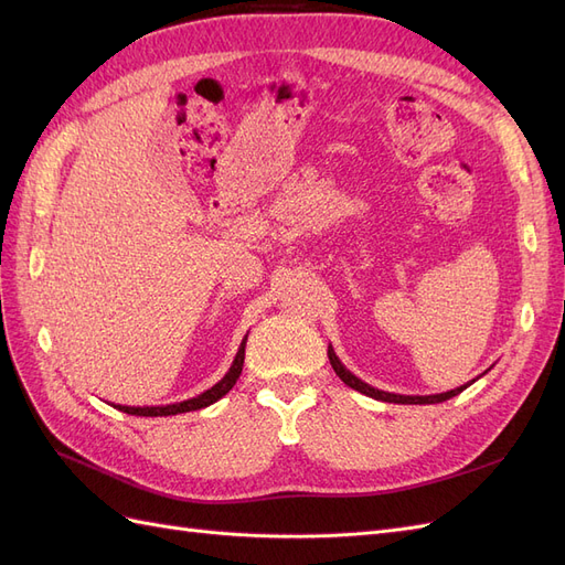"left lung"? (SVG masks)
<instances>
[{
  "mask_svg": "<svg viewBox=\"0 0 565 565\" xmlns=\"http://www.w3.org/2000/svg\"><path fill=\"white\" fill-rule=\"evenodd\" d=\"M328 358H330V363H332V367H334V372L339 374V380L344 382L347 386H351V388H355V391H361V393H365V396H370V398H374V401H384V403H401V405H431V403H443V401H450V398H455L457 393H461L465 391L469 384H465V386H457V388H452V391H446V393H434V396H401V393H388V391H380V388H374V386H370V384H365L363 380H358L355 374L351 372V370H347V365L339 361L337 358V353H334V349H332V344L328 347Z\"/></svg>",
  "mask_w": 565,
  "mask_h": 565,
  "instance_id": "obj_1",
  "label": "left lung"
}]
</instances>
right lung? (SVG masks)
Wrapping results in <instances>:
<instances>
[{"label": "right lung", "mask_w": 565, "mask_h": 565, "mask_svg": "<svg viewBox=\"0 0 565 565\" xmlns=\"http://www.w3.org/2000/svg\"><path fill=\"white\" fill-rule=\"evenodd\" d=\"M245 344H247V337L243 339L241 349L235 353V361L231 365V370L224 374V380L216 382L212 388H207L204 393L195 398H188L183 403H174V405H156V407H127V405H115L117 409H122L127 415H136V417H169V415H179V413H193V409L200 407H207L212 403H216L218 398H224L226 393L235 386L237 377H241L243 372V363H245Z\"/></svg>", "instance_id": "obj_1"}]
</instances>
